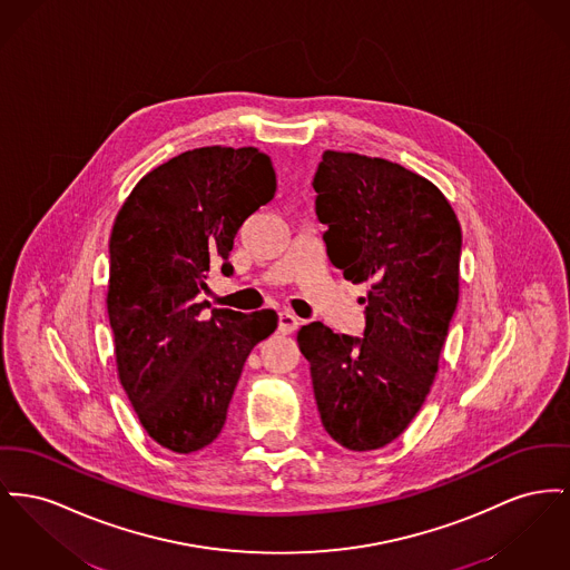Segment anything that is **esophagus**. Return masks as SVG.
<instances>
[{"instance_id":"1","label":"esophagus","mask_w":570,"mask_h":570,"mask_svg":"<svg viewBox=\"0 0 570 570\" xmlns=\"http://www.w3.org/2000/svg\"><path fill=\"white\" fill-rule=\"evenodd\" d=\"M297 327H299V318H297V316H293V314H288V312H282V314H279V323H277L279 334H295Z\"/></svg>"}]
</instances>
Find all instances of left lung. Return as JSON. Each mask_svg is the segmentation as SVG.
<instances>
[{
	"mask_svg": "<svg viewBox=\"0 0 570 570\" xmlns=\"http://www.w3.org/2000/svg\"><path fill=\"white\" fill-rule=\"evenodd\" d=\"M327 258L366 284L364 337L303 325L325 431L353 452L404 433L426 401L459 303L461 224L429 178L387 159L325 150L312 180Z\"/></svg>",
	"mask_w": 570,
	"mask_h": 570,
	"instance_id": "left-lung-1",
	"label": "left lung"
}]
</instances>
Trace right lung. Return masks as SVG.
<instances>
[{"label": "right lung", "instance_id": "1", "mask_svg": "<svg viewBox=\"0 0 570 570\" xmlns=\"http://www.w3.org/2000/svg\"><path fill=\"white\" fill-rule=\"evenodd\" d=\"M275 194L254 146H204L150 169L120 206L109 236L107 314L114 353L144 431L191 454L224 429L252 348L277 314L200 302L213 267L228 263L243 222Z\"/></svg>", "mask_w": 570, "mask_h": 570}]
</instances>
